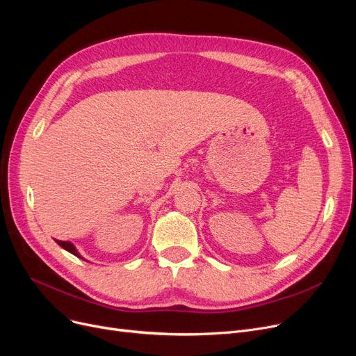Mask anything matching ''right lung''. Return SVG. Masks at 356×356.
Instances as JSON below:
<instances>
[{
	"mask_svg": "<svg viewBox=\"0 0 356 356\" xmlns=\"http://www.w3.org/2000/svg\"><path fill=\"white\" fill-rule=\"evenodd\" d=\"M56 242H58V244L63 248V250H66V251H69L70 254H73V255H76L78 258H82L81 257V254L78 252V250L74 248V245L72 244V242H69V241H59V239H54Z\"/></svg>",
	"mask_w": 356,
	"mask_h": 356,
	"instance_id": "add662e5",
	"label": "right lung"
}]
</instances>
